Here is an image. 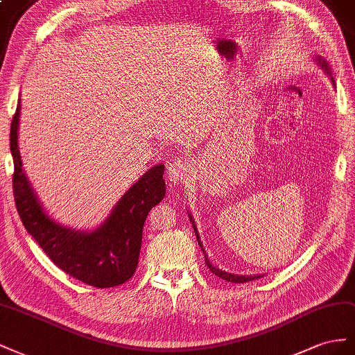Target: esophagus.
Returning a JSON list of instances; mask_svg holds the SVG:
<instances>
[{
    "label": "esophagus",
    "mask_w": 355,
    "mask_h": 355,
    "mask_svg": "<svg viewBox=\"0 0 355 355\" xmlns=\"http://www.w3.org/2000/svg\"><path fill=\"white\" fill-rule=\"evenodd\" d=\"M190 174V164L189 160L184 159H177L172 160L168 165V180L171 186H177L189 177Z\"/></svg>",
    "instance_id": "34e87169"
}]
</instances>
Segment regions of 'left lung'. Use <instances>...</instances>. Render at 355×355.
<instances>
[{
  "mask_svg": "<svg viewBox=\"0 0 355 355\" xmlns=\"http://www.w3.org/2000/svg\"><path fill=\"white\" fill-rule=\"evenodd\" d=\"M315 62L324 69V73H326L329 77H330V82H331V85L335 86V78L331 77V73H330V67H329V64H327V60L324 59V58H321V56H317L315 58ZM189 218H190V223L191 225H193V230H195V235H196V238H198V242H199V245H200V250L204 251V254H205V263H207V266L209 268V270L214 273V275H217L218 278H221V279H226V281H229V282H238V284H241V282H248V281H254V279H259V278H261V277H265V273H263V275H235V273H229V272H226V270H221V269H218L217 266H214L212 265V263L209 261V259H208V256H207V252H205V250H204V245H202V242H200V238H199V234H198V229H196V225H195V220H193V217H191V214L189 212Z\"/></svg>",
  "mask_w": 355,
  "mask_h": 355,
  "instance_id": "left-lung-1",
  "label": "left lung"
}]
</instances>
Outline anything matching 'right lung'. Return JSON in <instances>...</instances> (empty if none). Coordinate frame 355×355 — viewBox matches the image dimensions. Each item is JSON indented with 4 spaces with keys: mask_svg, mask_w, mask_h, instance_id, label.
Wrapping results in <instances>:
<instances>
[{
    "mask_svg": "<svg viewBox=\"0 0 355 355\" xmlns=\"http://www.w3.org/2000/svg\"><path fill=\"white\" fill-rule=\"evenodd\" d=\"M20 99L10 129L15 174L13 193L19 217L28 234L68 275L98 288L123 284L138 266L144 221L165 196V165H156L121 196L110 216L94 230H77L50 217L24 171L19 135Z\"/></svg>",
    "mask_w": 355,
    "mask_h": 355,
    "instance_id": "add662e5",
    "label": "right lung"
}]
</instances>
